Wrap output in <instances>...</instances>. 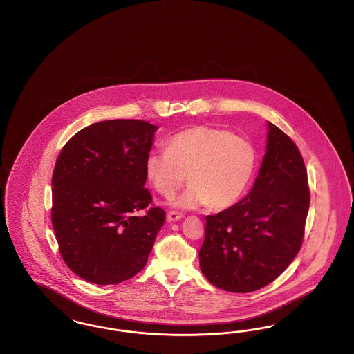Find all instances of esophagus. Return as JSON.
<instances>
[{
	"label": "esophagus",
	"instance_id": "34e87169",
	"mask_svg": "<svg viewBox=\"0 0 354 354\" xmlns=\"http://www.w3.org/2000/svg\"><path fill=\"white\" fill-rule=\"evenodd\" d=\"M167 219L169 221H178V220L183 219V214L176 212V211H169Z\"/></svg>",
	"mask_w": 354,
	"mask_h": 354
}]
</instances>
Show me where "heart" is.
<instances>
[{
	"label": "heart",
	"instance_id": "heart-1",
	"mask_svg": "<svg viewBox=\"0 0 354 354\" xmlns=\"http://www.w3.org/2000/svg\"><path fill=\"white\" fill-rule=\"evenodd\" d=\"M256 162L250 140L215 127L196 126L171 136L167 147L147 153L145 171L152 187L172 196L192 183L175 204L199 208L211 204L227 208L241 196L251 180Z\"/></svg>",
	"mask_w": 354,
	"mask_h": 354
}]
</instances>
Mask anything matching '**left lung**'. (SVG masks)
Returning <instances> with one entry per match:
<instances>
[{
    "mask_svg": "<svg viewBox=\"0 0 354 354\" xmlns=\"http://www.w3.org/2000/svg\"><path fill=\"white\" fill-rule=\"evenodd\" d=\"M267 147L248 195L205 216L199 264L220 289L248 293L277 279L303 243L309 209L308 175L292 139L267 123Z\"/></svg>",
    "mask_w": 354,
    "mask_h": 354,
    "instance_id": "obj_1",
    "label": "left lung"
}]
</instances>
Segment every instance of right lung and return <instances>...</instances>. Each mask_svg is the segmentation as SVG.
<instances>
[{"label": "right lung", "instance_id": "right-lung-1", "mask_svg": "<svg viewBox=\"0 0 354 354\" xmlns=\"http://www.w3.org/2000/svg\"><path fill=\"white\" fill-rule=\"evenodd\" d=\"M159 127L114 119L90 124L59 153L51 179V223L66 266L109 286L143 270L166 212L145 188L146 156Z\"/></svg>", "mask_w": 354, "mask_h": 354}]
</instances>
